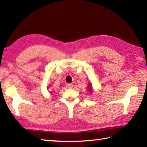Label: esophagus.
Returning a JSON list of instances; mask_svg holds the SVG:
<instances>
[{"instance_id":"obj_1","label":"esophagus","mask_w":147,"mask_h":147,"mask_svg":"<svg viewBox=\"0 0 147 147\" xmlns=\"http://www.w3.org/2000/svg\"><path fill=\"white\" fill-rule=\"evenodd\" d=\"M73 84H72V83H67L66 84V87L67 88H69V89H70V88H73Z\"/></svg>"}]
</instances>
